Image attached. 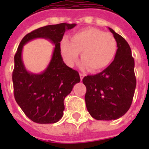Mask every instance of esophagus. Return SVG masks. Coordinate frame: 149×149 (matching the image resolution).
<instances>
[{
	"label": "esophagus",
	"mask_w": 149,
	"mask_h": 149,
	"mask_svg": "<svg viewBox=\"0 0 149 149\" xmlns=\"http://www.w3.org/2000/svg\"><path fill=\"white\" fill-rule=\"evenodd\" d=\"M86 76V74L85 73H84V72H79V77H80V79H84V77Z\"/></svg>",
	"instance_id": "34e87169"
}]
</instances>
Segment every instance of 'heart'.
I'll return each mask as SVG.
<instances>
[{
  "label": "heart",
  "mask_w": 149,
  "mask_h": 149,
  "mask_svg": "<svg viewBox=\"0 0 149 149\" xmlns=\"http://www.w3.org/2000/svg\"><path fill=\"white\" fill-rule=\"evenodd\" d=\"M61 56L68 66H73L81 52L84 65L90 71L107 67L118 51V42L113 35L94 28L82 29L74 33L71 42L63 38L59 45Z\"/></svg>",
  "instance_id": "heart-1"
}]
</instances>
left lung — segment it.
Here are the masks:
<instances>
[{"label":"left lung","instance_id":"obj_1","mask_svg":"<svg viewBox=\"0 0 149 149\" xmlns=\"http://www.w3.org/2000/svg\"><path fill=\"white\" fill-rule=\"evenodd\" d=\"M118 42V51L109 66L83 79L86 87L87 111L96 120H116L125 115L132 105L136 87L134 60L128 43L108 28Z\"/></svg>","mask_w":149,"mask_h":149}]
</instances>
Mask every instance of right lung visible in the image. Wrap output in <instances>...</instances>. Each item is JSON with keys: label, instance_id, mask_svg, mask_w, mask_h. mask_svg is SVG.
<instances>
[{"label": "right lung", "instance_id": "right-lung-1", "mask_svg": "<svg viewBox=\"0 0 149 149\" xmlns=\"http://www.w3.org/2000/svg\"><path fill=\"white\" fill-rule=\"evenodd\" d=\"M76 25L61 23L39 28L27 34L17 48L12 73L14 95L25 115L34 122L53 124L60 120L65 109L64 99L80 81L79 72L64 63L59 49L65 30ZM38 38L49 40L55 48L47 68L36 74L25 69L21 53L27 42Z\"/></svg>", "mask_w": 149, "mask_h": 149}]
</instances>
